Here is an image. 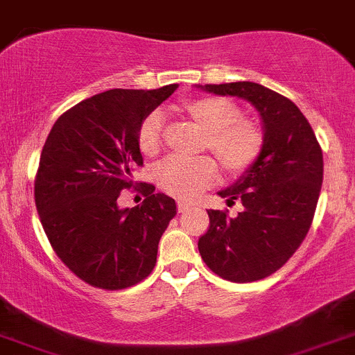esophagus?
<instances>
[{"instance_id": "esophagus-1", "label": "esophagus", "mask_w": 355, "mask_h": 355, "mask_svg": "<svg viewBox=\"0 0 355 355\" xmlns=\"http://www.w3.org/2000/svg\"><path fill=\"white\" fill-rule=\"evenodd\" d=\"M177 207H178V211H180V213H184V211H187L189 207H192V202H189V200H178L177 202Z\"/></svg>"}]
</instances>
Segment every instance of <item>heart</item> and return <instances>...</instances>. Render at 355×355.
Returning a JSON list of instances; mask_svg holds the SVG:
<instances>
[{
	"label": "heart",
	"instance_id": "obj_1",
	"mask_svg": "<svg viewBox=\"0 0 355 355\" xmlns=\"http://www.w3.org/2000/svg\"><path fill=\"white\" fill-rule=\"evenodd\" d=\"M182 111L204 132L202 148L207 149L227 175L249 170L263 151L264 137L254 121L241 116V110L223 98H199L185 101ZM139 149L146 156H156L163 146V116L148 114L137 134ZM216 177V166L209 157L192 161L168 159L157 168V184L170 196L192 199Z\"/></svg>",
	"mask_w": 355,
	"mask_h": 355
}]
</instances>
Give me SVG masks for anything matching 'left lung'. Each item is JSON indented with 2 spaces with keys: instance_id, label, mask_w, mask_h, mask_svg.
<instances>
[{
  "instance_id": "8db88e82",
  "label": "left lung",
  "mask_w": 355,
  "mask_h": 355,
  "mask_svg": "<svg viewBox=\"0 0 355 355\" xmlns=\"http://www.w3.org/2000/svg\"><path fill=\"white\" fill-rule=\"evenodd\" d=\"M249 101L263 121L264 144L256 163L218 192L237 216L209 209L199 252L211 271L235 284L263 280L299 249L313 223L323 184V151L309 121L290 99L256 82L198 85Z\"/></svg>"
}]
</instances>
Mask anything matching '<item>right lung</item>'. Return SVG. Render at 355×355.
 <instances>
[{"mask_svg":"<svg viewBox=\"0 0 355 355\" xmlns=\"http://www.w3.org/2000/svg\"><path fill=\"white\" fill-rule=\"evenodd\" d=\"M177 84L153 91L111 89L84 99L53 125L34 184L42 228L60 259L92 287L121 290L144 280L156 264L157 244L175 199L142 184L146 199L118 207L132 187L142 155L137 134Z\"/></svg>","mask_w":355,"mask_h":355,"instance_id":"obj_1","label":"right lung"}]
</instances>
